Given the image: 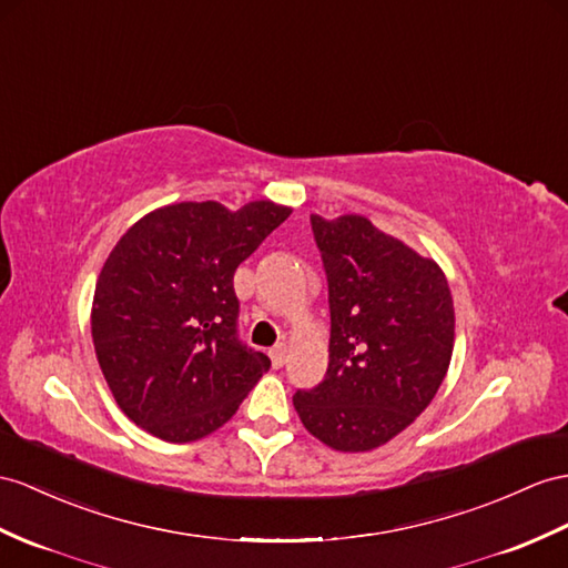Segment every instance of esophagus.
I'll list each match as a JSON object with an SVG mask.
<instances>
[{"mask_svg":"<svg viewBox=\"0 0 568 568\" xmlns=\"http://www.w3.org/2000/svg\"><path fill=\"white\" fill-rule=\"evenodd\" d=\"M286 354H288L286 342H280V344H276V347H272V349H270L272 366H274V368H282V366H284V362H286Z\"/></svg>","mask_w":568,"mask_h":568,"instance_id":"34e87169","label":"esophagus"}]
</instances>
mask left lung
<instances>
[{
    "instance_id": "8db88e82",
    "label": "left lung",
    "mask_w": 568,
    "mask_h": 568,
    "mask_svg": "<svg viewBox=\"0 0 568 568\" xmlns=\"http://www.w3.org/2000/svg\"><path fill=\"white\" fill-rule=\"evenodd\" d=\"M329 288L325 381L298 390L303 426L339 453L388 444L444 383L455 308L444 270L362 214H311Z\"/></svg>"
}]
</instances>
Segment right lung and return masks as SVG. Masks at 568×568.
Returning a JSON list of instances; mask_svg holds the SVG:
<instances>
[{"mask_svg":"<svg viewBox=\"0 0 568 568\" xmlns=\"http://www.w3.org/2000/svg\"><path fill=\"white\" fill-rule=\"evenodd\" d=\"M288 214L272 200L236 212L175 202L124 231L95 282L91 337L130 422L169 444L200 440L270 371L265 354L239 342L233 274Z\"/></svg>","mask_w":568,"mask_h":568,"instance_id":"add662e5","label":"right lung"}]
</instances>
